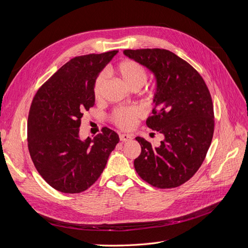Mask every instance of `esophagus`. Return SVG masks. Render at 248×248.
Wrapping results in <instances>:
<instances>
[{
	"mask_svg": "<svg viewBox=\"0 0 248 248\" xmlns=\"http://www.w3.org/2000/svg\"><path fill=\"white\" fill-rule=\"evenodd\" d=\"M119 138H120V140H122V141H128L133 139L131 134H126V133H121L119 136Z\"/></svg>",
	"mask_w": 248,
	"mask_h": 248,
	"instance_id": "1",
	"label": "esophagus"
}]
</instances>
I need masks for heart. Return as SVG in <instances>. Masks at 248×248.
<instances>
[{
    "instance_id": "1",
    "label": "heart",
    "mask_w": 248,
    "mask_h": 248,
    "mask_svg": "<svg viewBox=\"0 0 248 248\" xmlns=\"http://www.w3.org/2000/svg\"><path fill=\"white\" fill-rule=\"evenodd\" d=\"M111 72L121 79L132 91L139 90L146 84L148 72L146 68L133 60H124L117 64ZM106 85V76L99 74L95 79L93 94L96 99H99L102 94L103 87ZM142 116V111L138 108H119L112 112L111 119L118 127L123 129H130L137 124L138 120Z\"/></svg>"
}]
</instances>
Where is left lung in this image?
Wrapping results in <instances>:
<instances>
[{
  "label": "left lung",
  "mask_w": 248,
  "mask_h": 248,
  "mask_svg": "<svg viewBox=\"0 0 248 248\" xmlns=\"http://www.w3.org/2000/svg\"><path fill=\"white\" fill-rule=\"evenodd\" d=\"M124 55L153 72L154 108L146 121L164 136L159 147L136 138L141 147L134 160L139 176L157 188H174L196 174L214 132V110L204 79L183 59L167 49H125Z\"/></svg>",
  "instance_id": "8db88e82"
}]
</instances>
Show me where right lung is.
Returning <instances> with one entry per match:
<instances>
[{
	"mask_svg": "<svg viewBox=\"0 0 248 248\" xmlns=\"http://www.w3.org/2000/svg\"><path fill=\"white\" fill-rule=\"evenodd\" d=\"M118 50L71 59L39 88L28 117V148L36 170L58 191L79 193L107 166L119 136L103 127L79 139L82 115L95 103V79Z\"/></svg>",
	"mask_w": 248,
	"mask_h": 248,
	"instance_id": "obj_1",
	"label": "right lung"
}]
</instances>
